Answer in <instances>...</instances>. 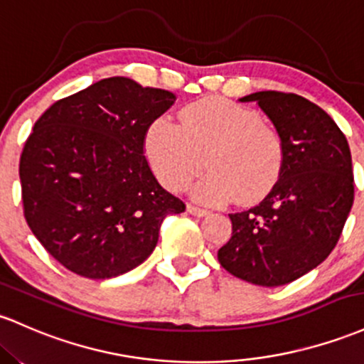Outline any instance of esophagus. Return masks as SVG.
<instances>
[{
    "label": "esophagus",
    "mask_w": 364,
    "mask_h": 364,
    "mask_svg": "<svg viewBox=\"0 0 364 364\" xmlns=\"http://www.w3.org/2000/svg\"><path fill=\"white\" fill-rule=\"evenodd\" d=\"M186 210H188L191 215H197V218H203V215L209 214V210L207 209H202V207H197V205H191V203L186 205Z\"/></svg>",
    "instance_id": "34e87169"
}]
</instances>
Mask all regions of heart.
I'll return each mask as SVG.
<instances>
[{
    "mask_svg": "<svg viewBox=\"0 0 364 364\" xmlns=\"http://www.w3.org/2000/svg\"><path fill=\"white\" fill-rule=\"evenodd\" d=\"M145 154L159 181L183 190L209 167L191 188L202 203H223L237 195L243 203L257 200L277 183L283 149L277 131L254 110L226 98H202L179 110V126L167 119L151 122Z\"/></svg>",
    "mask_w": 364,
    "mask_h": 364,
    "instance_id": "heart-1",
    "label": "heart"
}]
</instances>
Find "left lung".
I'll return each instance as SVG.
<instances>
[{"mask_svg": "<svg viewBox=\"0 0 364 364\" xmlns=\"http://www.w3.org/2000/svg\"><path fill=\"white\" fill-rule=\"evenodd\" d=\"M283 149L277 185L259 205L230 214L233 233L218 259L233 277L279 287L304 277L328 257L354 202L349 143L333 119L294 93L257 91Z\"/></svg>", "mask_w": 364, "mask_h": 364, "instance_id": "left-lung-1", "label": "left lung"}]
</instances>
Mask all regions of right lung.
<instances>
[{"label":"right lung","instance_id":"add662e5","mask_svg":"<svg viewBox=\"0 0 364 364\" xmlns=\"http://www.w3.org/2000/svg\"><path fill=\"white\" fill-rule=\"evenodd\" d=\"M174 93L109 77L58 100L34 124L20 157L23 215L62 266L91 279L150 257L167 214L185 203L159 185L143 141Z\"/></svg>","mask_w":364,"mask_h":364}]
</instances>
